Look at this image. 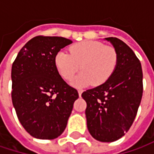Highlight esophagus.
I'll return each instance as SVG.
<instances>
[{
    "mask_svg": "<svg viewBox=\"0 0 154 154\" xmlns=\"http://www.w3.org/2000/svg\"><path fill=\"white\" fill-rule=\"evenodd\" d=\"M84 92V90H82V89H78V94H79V96H81V94H82V93Z\"/></svg>",
    "mask_w": 154,
    "mask_h": 154,
    "instance_id": "1",
    "label": "esophagus"
}]
</instances>
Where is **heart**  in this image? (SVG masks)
Segmentation results:
<instances>
[{"label":"heart","instance_id":"heart-1","mask_svg":"<svg viewBox=\"0 0 154 154\" xmlns=\"http://www.w3.org/2000/svg\"><path fill=\"white\" fill-rule=\"evenodd\" d=\"M57 71L63 79L69 81L79 70L82 73L73 81L77 86L104 84L112 76L119 63L115 48L96 41H83L69 47V53L59 51L54 59Z\"/></svg>","mask_w":154,"mask_h":154}]
</instances>
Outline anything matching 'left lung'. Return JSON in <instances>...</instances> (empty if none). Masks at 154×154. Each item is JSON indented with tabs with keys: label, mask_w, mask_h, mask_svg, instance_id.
Here are the masks:
<instances>
[{
	"label": "left lung",
	"mask_w": 154,
	"mask_h": 154,
	"mask_svg": "<svg viewBox=\"0 0 154 154\" xmlns=\"http://www.w3.org/2000/svg\"><path fill=\"white\" fill-rule=\"evenodd\" d=\"M119 54L116 70L107 81L82 94L91 136L101 142H114L132 126L143 96V71L131 48L116 37L105 38Z\"/></svg>",
	"instance_id": "obj_1"
}]
</instances>
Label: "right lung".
<instances>
[{
  "mask_svg": "<svg viewBox=\"0 0 154 154\" xmlns=\"http://www.w3.org/2000/svg\"><path fill=\"white\" fill-rule=\"evenodd\" d=\"M72 41L38 35L19 51L11 69V98L23 128L38 139L57 138L65 130L77 89L60 76L54 59Z\"/></svg>",
  "mask_w": 154,
  "mask_h": 154,
  "instance_id": "right-lung-1",
  "label": "right lung"
}]
</instances>
